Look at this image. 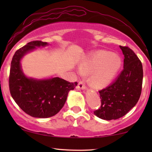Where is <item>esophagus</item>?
<instances>
[{
    "label": "esophagus",
    "mask_w": 152,
    "mask_h": 152,
    "mask_svg": "<svg viewBox=\"0 0 152 152\" xmlns=\"http://www.w3.org/2000/svg\"><path fill=\"white\" fill-rule=\"evenodd\" d=\"M77 88H78L79 89H86V84L84 83V82L82 81H80L78 82V86H77Z\"/></svg>",
    "instance_id": "34e87169"
}]
</instances>
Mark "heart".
Wrapping results in <instances>:
<instances>
[{"mask_svg": "<svg viewBox=\"0 0 152 152\" xmlns=\"http://www.w3.org/2000/svg\"><path fill=\"white\" fill-rule=\"evenodd\" d=\"M121 66V59L115 54L105 51H98L80 66L84 73L91 74V84L96 88L109 84Z\"/></svg>", "mask_w": 152, "mask_h": 152, "instance_id": "b5f03b06", "label": "heart"}]
</instances>
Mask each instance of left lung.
I'll use <instances>...</instances> for the list:
<instances>
[{
  "label": "left lung",
  "mask_w": 152,
  "mask_h": 152,
  "mask_svg": "<svg viewBox=\"0 0 152 152\" xmlns=\"http://www.w3.org/2000/svg\"><path fill=\"white\" fill-rule=\"evenodd\" d=\"M124 55L123 70L115 82L99 91L101 107L94 115L104 120L117 119L125 115L137 104L141 94L143 66L132 49L119 46Z\"/></svg>",
  "instance_id": "left-lung-1"
}]
</instances>
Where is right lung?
I'll list each match as a JSON object with an SVG mask.
<instances>
[{"mask_svg": "<svg viewBox=\"0 0 152 152\" xmlns=\"http://www.w3.org/2000/svg\"><path fill=\"white\" fill-rule=\"evenodd\" d=\"M47 42L33 41L16 51L11 61L9 79V91L20 109L30 116L48 118L57 114L65 104L68 92L78 84L56 77L37 80L28 78L21 70L20 60L35 47L45 46Z\"/></svg>", "mask_w": 152, "mask_h": 152, "instance_id": "1", "label": "right lung"}]
</instances>
